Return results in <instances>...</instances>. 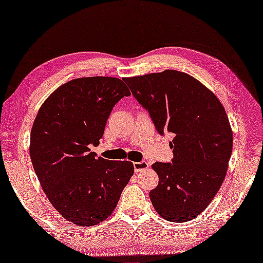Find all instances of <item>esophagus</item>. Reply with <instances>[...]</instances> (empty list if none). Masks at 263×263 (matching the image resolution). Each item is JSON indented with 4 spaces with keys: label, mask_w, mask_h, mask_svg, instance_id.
Returning a JSON list of instances; mask_svg holds the SVG:
<instances>
[{
    "label": "esophagus",
    "mask_w": 263,
    "mask_h": 263,
    "mask_svg": "<svg viewBox=\"0 0 263 263\" xmlns=\"http://www.w3.org/2000/svg\"><path fill=\"white\" fill-rule=\"evenodd\" d=\"M147 167H148V164L146 161H139V162L136 161V162H134V168H135L136 173H138L142 170H145Z\"/></svg>",
    "instance_id": "1"
}]
</instances>
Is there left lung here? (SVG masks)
I'll return each mask as SVG.
<instances>
[{
	"instance_id": "1",
	"label": "left lung",
	"mask_w": 263,
	"mask_h": 263,
	"mask_svg": "<svg viewBox=\"0 0 263 263\" xmlns=\"http://www.w3.org/2000/svg\"><path fill=\"white\" fill-rule=\"evenodd\" d=\"M157 132L173 134L172 164L154 162L158 185L149 192L166 220L189 221L201 214L219 191L232 153L233 135L215 94L182 71L167 69L125 78Z\"/></svg>"
}]
</instances>
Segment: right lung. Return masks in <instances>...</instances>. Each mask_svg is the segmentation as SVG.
I'll use <instances>...</instances> for the list:
<instances>
[{"label":"right lung","mask_w":263,"mask_h":263,"mask_svg":"<svg viewBox=\"0 0 263 263\" xmlns=\"http://www.w3.org/2000/svg\"><path fill=\"white\" fill-rule=\"evenodd\" d=\"M130 92L121 79L70 80L50 95L37 114L30 141L32 165L50 203L68 221L90 227L115 211L134 174L128 160L96 157L115 105Z\"/></svg>","instance_id":"right-lung-1"}]
</instances>
